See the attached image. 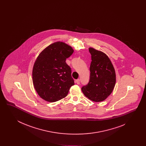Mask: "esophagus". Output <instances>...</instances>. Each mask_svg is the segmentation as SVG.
I'll use <instances>...</instances> for the list:
<instances>
[{"mask_svg":"<svg viewBox=\"0 0 146 146\" xmlns=\"http://www.w3.org/2000/svg\"><path fill=\"white\" fill-rule=\"evenodd\" d=\"M76 83L77 84H80V79H76Z\"/></svg>","mask_w":146,"mask_h":146,"instance_id":"esophagus-1","label":"esophagus"}]
</instances>
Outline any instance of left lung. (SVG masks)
<instances>
[{
	"mask_svg": "<svg viewBox=\"0 0 146 146\" xmlns=\"http://www.w3.org/2000/svg\"><path fill=\"white\" fill-rule=\"evenodd\" d=\"M91 55L89 83L82 88L84 95L94 102H101L111 94L115 82L114 68L104 52L89 48Z\"/></svg>",
	"mask_w": 146,
	"mask_h": 146,
	"instance_id": "obj_1",
	"label": "left lung"
}]
</instances>
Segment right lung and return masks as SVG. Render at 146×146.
Masks as SVG:
<instances>
[{
	"mask_svg": "<svg viewBox=\"0 0 146 146\" xmlns=\"http://www.w3.org/2000/svg\"><path fill=\"white\" fill-rule=\"evenodd\" d=\"M67 44L57 42L44 49L35 61L32 80L35 90L43 100L54 102L67 96L74 85L71 68L66 62L73 53Z\"/></svg>",
	"mask_w": 146,
	"mask_h": 146,
	"instance_id": "1",
	"label": "right lung"
}]
</instances>
